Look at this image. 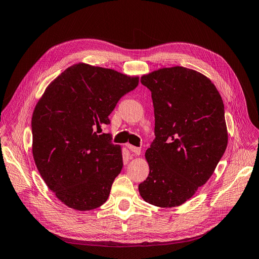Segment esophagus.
<instances>
[{"instance_id":"34e87169","label":"esophagus","mask_w":259,"mask_h":259,"mask_svg":"<svg viewBox=\"0 0 259 259\" xmlns=\"http://www.w3.org/2000/svg\"><path fill=\"white\" fill-rule=\"evenodd\" d=\"M127 148L130 149V151L134 153L135 155H139L142 153V150H140V148H137L135 146H132V145H127Z\"/></svg>"}]
</instances>
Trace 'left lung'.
<instances>
[{
  "label": "left lung",
  "instance_id": "left-lung-1",
  "mask_svg": "<svg viewBox=\"0 0 259 259\" xmlns=\"http://www.w3.org/2000/svg\"><path fill=\"white\" fill-rule=\"evenodd\" d=\"M151 92L155 139L145 153L149 175L142 198L175 207L213 175L228 144L221 94L207 76L185 67L161 68L140 79Z\"/></svg>",
  "mask_w": 259,
  "mask_h": 259
}]
</instances>
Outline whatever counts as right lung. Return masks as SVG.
Wrapping results in <instances>:
<instances>
[{"label": "right lung", "instance_id": "obj_1", "mask_svg": "<svg viewBox=\"0 0 259 259\" xmlns=\"http://www.w3.org/2000/svg\"><path fill=\"white\" fill-rule=\"evenodd\" d=\"M138 76L79 62L51 82L33 110L32 154L46 186L65 205L91 210L108 200L122 149L97 135Z\"/></svg>", "mask_w": 259, "mask_h": 259}]
</instances>
